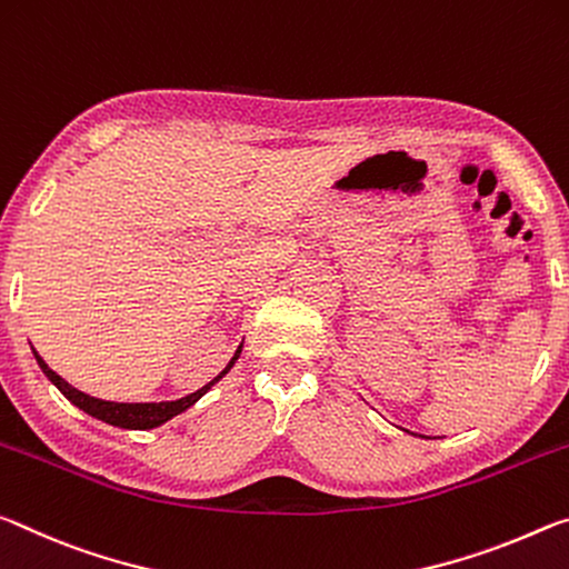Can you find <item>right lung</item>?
<instances>
[{"mask_svg":"<svg viewBox=\"0 0 569 569\" xmlns=\"http://www.w3.org/2000/svg\"><path fill=\"white\" fill-rule=\"evenodd\" d=\"M32 352H34L37 366L42 368L44 376H48V378L52 380V383L58 386L60 393H62L64 398H68L72 406H78L80 411H86L88 416L98 418V421H106V423H110V426L133 428V431H146V428H156V426H161V423H166V421H171L173 416L183 413L186 408H191L193 403H197V400H199L203 393H207V390H209L213 383H219V380L231 370V366H234V362L239 360L241 346L237 348L234 358H231V360L227 362V368H223L217 378L209 380L207 386L199 388L197 393H189V396H183V398H179V400H161V403H116V400L92 398V396H88V393H82V390L72 388V386L68 383V380H62V378L58 376V372H54L52 368H48V362H44L40 356H37L34 348H32Z\"/></svg>","mask_w":569,"mask_h":569,"instance_id":"1","label":"right lung"}]
</instances>
